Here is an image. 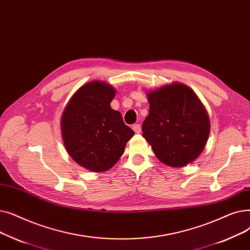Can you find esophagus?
<instances>
[{"label":"esophagus","mask_w":250,"mask_h":250,"mask_svg":"<svg viewBox=\"0 0 250 250\" xmlns=\"http://www.w3.org/2000/svg\"><path fill=\"white\" fill-rule=\"evenodd\" d=\"M132 129L134 130V132L137 133V134L141 132V126H140V124H134V125L132 126Z\"/></svg>","instance_id":"esophagus-1"}]
</instances>
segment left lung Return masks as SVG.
<instances>
[{
	"label": "left lung",
	"mask_w": 250,
	"mask_h": 250,
	"mask_svg": "<svg viewBox=\"0 0 250 250\" xmlns=\"http://www.w3.org/2000/svg\"><path fill=\"white\" fill-rule=\"evenodd\" d=\"M149 114L142 123V136L157 158L170 167L194 162L209 136L208 114L196 93L181 82L146 92Z\"/></svg>",
	"instance_id": "1"
}]
</instances>
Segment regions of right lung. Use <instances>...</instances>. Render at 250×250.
I'll use <instances>...</instances> for the list:
<instances>
[{"label":"right lung","instance_id":"obj_1","mask_svg":"<svg viewBox=\"0 0 250 250\" xmlns=\"http://www.w3.org/2000/svg\"><path fill=\"white\" fill-rule=\"evenodd\" d=\"M115 94L109 83L87 82L76 90L62 114L61 133L67 152L91 172H105L114 167L134 135L120 112L111 108Z\"/></svg>","mask_w":250,"mask_h":250}]
</instances>
